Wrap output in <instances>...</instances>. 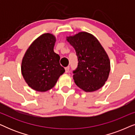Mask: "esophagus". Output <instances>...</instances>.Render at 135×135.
<instances>
[{"label": "esophagus", "mask_w": 135, "mask_h": 135, "mask_svg": "<svg viewBox=\"0 0 135 135\" xmlns=\"http://www.w3.org/2000/svg\"><path fill=\"white\" fill-rule=\"evenodd\" d=\"M69 71V66H68V67L65 68V73H68Z\"/></svg>", "instance_id": "34e87169"}]
</instances>
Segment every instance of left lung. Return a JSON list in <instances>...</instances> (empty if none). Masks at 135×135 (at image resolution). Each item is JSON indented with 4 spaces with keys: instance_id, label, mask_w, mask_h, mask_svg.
<instances>
[{
    "instance_id": "obj_1",
    "label": "left lung",
    "mask_w": 135,
    "mask_h": 135,
    "mask_svg": "<svg viewBox=\"0 0 135 135\" xmlns=\"http://www.w3.org/2000/svg\"><path fill=\"white\" fill-rule=\"evenodd\" d=\"M66 40L75 49L78 66L73 71L75 84L86 92L97 91L105 84L110 70L109 56L93 35L80 32L66 37Z\"/></svg>"
}]
</instances>
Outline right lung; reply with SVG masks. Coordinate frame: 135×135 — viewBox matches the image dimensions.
<instances>
[{"label":"right lung","mask_w":135,"mask_h":135,"mask_svg":"<svg viewBox=\"0 0 135 135\" xmlns=\"http://www.w3.org/2000/svg\"><path fill=\"white\" fill-rule=\"evenodd\" d=\"M55 42L54 35L42 34L31 44L22 60L23 78L28 86L37 91L51 89L65 72L60 64V56L53 50Z\"/></svg>","instance_id":"add662e5"}]
</instances>
